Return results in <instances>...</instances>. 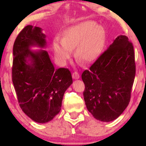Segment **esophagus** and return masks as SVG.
<instances>
[{"instance_id": "esophagus-1", "label": "esophagus", "mask_w": 146, "mask_h": 146, "mask_svg": "<svg viewBox=\"0 0 146 146\" xmlns=\"http://www.w3.org/2000/svg\"><path fill=\"white\" fill-rule=\"evenodd\" d=\"M72 78L76 80V79H78L80 78V74L78 72H74L72 73Z\"/></svg>"}]
</instances>
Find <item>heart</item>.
I'll use <instances>...</instances> for the list:
<instances>
[{
  "mask_svg": "<svg viewBox=\"0 0 146 146\" xmlns=\"http://www.w3.org/2000/svg\"><path fill=\"white\" fill-rule=\"evenodd\" d=\"M106 34L102 25L86 21L64 29L62 38L53 40L52 47L60 64L65 65L75 48V56L86 63H91L101 54Z\"/></svg>",
  "mask_w": 146,
  "mask_h": 146,
  "instance_id": "1",
  "label": "heart"
}]
</instances>
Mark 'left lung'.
<instances>
[{
	"label": "left lung",
	"instance_id": "8db88e82",
	"mask_svg": "<svg viewBox=\"0 0 146 146\" xmlns=\"http://www.w3.org/2000/svg\"><path fill=\"white\" fill-rule=\"evenodd\" d=\"M135 74L133 45L119 35L82 74L88 110L101 121L117 118L129 104Z\"/></svg>",
	"mask_w": 146,
	"mask_h": 146
}]
</instances>
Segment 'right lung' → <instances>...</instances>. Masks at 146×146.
<instances>
[{"instance_id": "right-lung-1", "label": "right lung", "mask_w": 146, "mask_h": 146, "mask_svg": "<svg viewBox=\"0 0 146 146\" xmlns=\"http://www.w3.org/2000/svg\"><path fill=\"white\" fill-rule=\"evenodd\" d=\"M46 36L40 27L28 25L13 46V82L20 106L37 123L51 121L60 112L66 90L72 84L68 68L55 69L46 47ZM34 47L40 48L33 51Z\"/></svg>"}]
</instances>
